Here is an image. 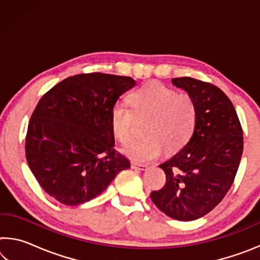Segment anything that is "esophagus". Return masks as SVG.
<instances>
[{
    "label": "esophagus",
    "instance_id": "esophagus-1",
    "mask_svg": "<svg viewBox=\"0 0 260 260\" xmlns=\"http://www.w3.org/2000/svg\"><path fill=\"white\" fill-rule=\"evenodd\" d=\"M131 167L133 170H139V171H146V170H148V165H146V164H138V162H132Z\"/></svg>",
    "mask_w": 260,
    "mask_h": 260
}]
</instances>
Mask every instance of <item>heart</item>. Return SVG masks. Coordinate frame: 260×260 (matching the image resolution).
<instances>
[{"label":"heart","mask_w":260,"mask_h":260,"mask_svg":"<svg viewBox=\"0 0 260 260\" xmlns=\"http://www.w3.org/2000/svg\"><path fill=\"white\" fill-rule=\"evenodd\" d=\"M128 101L132 110L116 103L110 113L112 133L121 143L129 141L135 118H149L144 129L147 138L132 141L122 148L131 159L150 161L164 148L169 152L177 151L190 139L196 124V105L189 94L150 82L133 91Z\"/></svg>","instance_id":"heart-1"}]
</instances>
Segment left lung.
Returning <instances> with one entry per match:
<instances>
[{"instance_id": "left-lung-1", "label": "left lung", "mask_w": 260, "mask_h": 260, "mask_svg": "<svg viewBox=\"0 0 260 260\" xmlns=\"http://www.w3.org/2000/svg\"><path fill=\"white\" fill-rule=\"evenodd\" d=\"M172 83L196 105V124L188 143L159 165L166 174L150 193L161 212L180 221L208 214L230 190L243 152V132L231 100L209 82L183 77Z\"/></svg>"}]
</instances>
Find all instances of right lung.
Returning <instances> with one entry per match:
<instances>
[{
  "instance_id": "right-lung-1",
  "label": "right lung",
  "mask_w": 260,
  "mask_h": 260,
  "mask_svg": "<svg viewBox=\"0 0 260 260\" xmlns=\"http://www.w3.org/2000/svg\"><path fill=\"white\" fill-rule=\"evenodd\" d=\"M136 85L105 73L64 79L42 96L28 122L26 159L48 195L76 206L95 199L131 162L113 150L110 113Z\"/></svg>"
}]
</instances>
